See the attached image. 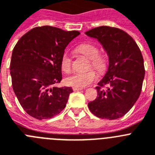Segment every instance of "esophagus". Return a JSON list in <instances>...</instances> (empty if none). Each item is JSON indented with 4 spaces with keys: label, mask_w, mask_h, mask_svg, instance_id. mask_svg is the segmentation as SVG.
Instances as JSON below:
<instances>
[{
    "label": "esophagus",
    "mask_w": 155,
    "mask_h": 155,
    "mask_svg": "<svg viewBox=\"0 0 155 155\" xmlns=\"http://www.w3.org/2000/svg\"><path fill=\"white\" fill-rule=\"evenodd\" d=\"M81 90H83V88H80V87H73V91H81Z\"/></svg>",
    "instance_id": "esophagus-1"
}]
</instances>
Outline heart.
<instances>
[{"mask_svg": "<svg viewBox=\"0 0 155 155\" xmlns=\"http://www.w3.org/2000/svg\"><path fill=\"white\" fill-rule=\"evenodd\" d=\"M79 53L83 54L86 57L91 59V64L89 67L94 68L98 73H104L107 69V61L104 55L98 54L99 50L96 46L91 44H84L77 48ZM72 60L68 53H64L61 59V69L64 72H71ZM97 78L96 72L94 70H90L86 72H75L72 76L65 79L67 85L74 87H85L90 85Z\"/></svg>", "mask_w": 155, "mask_h": 155, "instance_id": "heart-1", "label": "heart"}]
</instances>
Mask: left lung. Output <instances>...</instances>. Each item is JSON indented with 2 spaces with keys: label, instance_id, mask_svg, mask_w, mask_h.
I'll list each match as a JSON object with an SVG mask.
<instances>
[{
  "label": "left lung",
  "instance_id": "obj_1",
  "mask_svg": "<svg viewBox=\"0 0 155 155\" xmlns=\"http://www.w3.org/2000/svg\"><path fill=\"white\" fill-rule=\"evenodd\" d=\"M85 33L100 42L109 61L107 72L96 87L97 97L89 102V109L98 118H121L140 95L145 75L140 50L130 35L118 28L103 25Z\"/></svg>",
  "mask_w": 155,
  "mask_h": 155
}]
</instances>
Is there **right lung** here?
Returning <instances> with one entry per match:
<instances>
[{
	"label": "right lung",
	"instance_id": "add662e5",
	"mask_svg": "<svg viewBox=\"0 0 155 155\" xmlns=\"http://www.w3.org/2000/svg\"><path fill=\"white\" fill-rule=\"evenodd\" d=\"M78 31L44 25L33 28L15 46L10 64L13 91L25 112L37 119L58 115L66 106L71 87L61 82V59Z\"/></svg>",
	"mask_w": 155,
	"mask_h": 155
}]
</instances>
